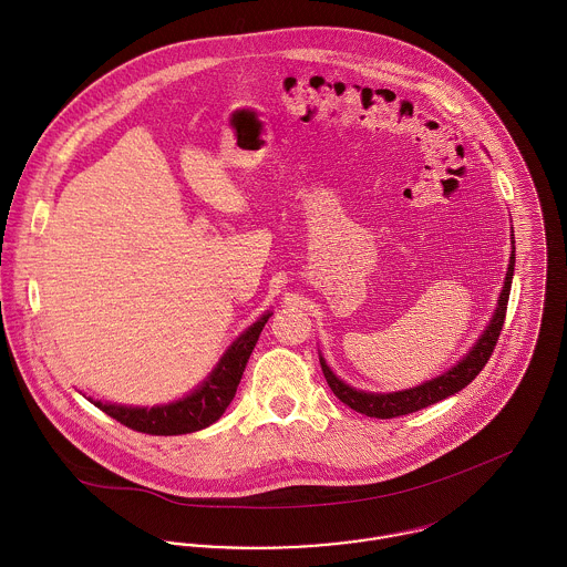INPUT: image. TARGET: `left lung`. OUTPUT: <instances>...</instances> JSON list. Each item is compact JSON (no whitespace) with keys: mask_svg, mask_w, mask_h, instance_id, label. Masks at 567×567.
<instances>
[{"mask_svg":"<svg viewBox=\"0 0 567 567\" xmlns=\"http://www.w3.org/2000/svg\"><path fill=\"white\" fill-rule=\"evenodd\" d=\"M511 236H513V227H511ZM511 259H508V268H506V277H504V286L502 292L497 297V306L493 310V317L485 327V331L481 333V338L476 340V344L445 373L412 386L404 391H395V393H367L360 389H353L349 384H344L324 362L323 355H319L321 360V369H323L324 380L329 384V389L333 391V395L342 402V404L353 408L355 412H362L367 416H375V419H393V416H402L416 412L425 405L436 404L458 391H463L483 369H485L486 360L491 358L495 342L499 338L504 317H506V303H508V295H511V284H513V270H515V240L511 238Z\"/></svg>","mask_w":567,"mask_h":567,"instance_id":"1","label":"left lung"}]
</instances>
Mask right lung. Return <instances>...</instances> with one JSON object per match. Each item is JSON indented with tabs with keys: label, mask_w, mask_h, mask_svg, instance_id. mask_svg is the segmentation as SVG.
Masks as SVG:
<instances>
[{
	"label": "right lung",
	"mask_w": 567,
	"mask_h": 567,
	"mask_svg": "<svg viewBox=\"0 0 567 567\" xmlns=\"http://www.w3.org/2000/svg\"><path fill=\"white\" fill-rule=\"evenodd\" d=\"M272 312H264L255 323L231 342V347L223 353L214 371L207 375V380L196 386L189 395L183 400L169 402V404L153 405H124L100 402L86 398L93 405H97L109 416L117 419L131 430L157 434V436H176V434H189L196 430H203L212 423H216L227 405L234 402L238 384L243 380L246 362L255 349V342L268 323Z\"/></svg>",
	"instance_id": "1"
}]
</instances>
